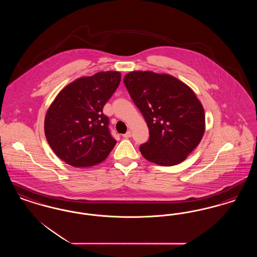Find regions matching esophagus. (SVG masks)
Instances as JSON below:
<instances>
[{"instance_id": "34e87169", "label": "esophagus", "mask_w": 257, "mask_h": 257, "mask_svg": "<svg viewBox=\"0 0 257 257\" xmlns=\"http://www.w3.org/2000/svg\"><path fill=\"white\" fill-rule=\"evenodd\" d=\"M123 138H125V139H128V138H131V136H132V133H131V131H127L125 134L122 135Z\"/></svg>"}]
</instances>
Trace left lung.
Segmentation results:
<instances>
[{
  "label": "left lung",
  "instance_id": "left-lung-1",
  "mask_svg": "<svg viewBox=\"0 0 257 257\" xmlns=\"http://www.w3.org/2000/svg\"><path fill=\"white\" fill-rule=\"evenodd\" d=\"M123 82L149 129L142 155L165 167L183 162L205 131L204 110L195 92L169 74L132 71Z\"/></svg>",
  "mask_w": 257,
  "mask_h": 257
}]
</instances>
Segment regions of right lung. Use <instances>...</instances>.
<instances>
[{
	"label": "right lung",
	"mask_w": 257,
	"mask_h": 257,
	"mask_svg": "<svg viewBox=\"0 0 257 257\" xmlns=\"http://www.w3.org/2000/svg\"><path fill=\"white\" fill-rule=\"evenodd\" d=\"M118 71L82 77L65 86L47 110L44 132L55 154L75 168L103 162L116 141L103 113L107 101L119 86Z\"/></svg>",
	"instance_id": "obj_1"
}]
</instances>
